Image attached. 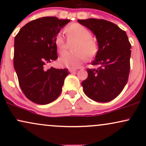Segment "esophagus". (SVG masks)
I'll use <instances>...</instances> for the list:
<instances>
[{
  "mask_svg": "<svg viewBox=\"0 0 146 146\" xmlns=\"http://www.w3.org/2000/svg\"><path fill=\"white\" fill-rule=\"evenodd\" d=\"M68 71L69 72H71V73H73V72H75L77 71L76 68H68Z\"/></svg>",
  "mask_w": 146,
  "mask_h": 146,
  "instance_id": "esophagus-1",
  "label": "esophagus"
}]
</instances>
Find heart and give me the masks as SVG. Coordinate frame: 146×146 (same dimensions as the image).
<instances>
[{
  "mask_svg": "<svg viewBox=\"0 0 146 146\" xmlns=\"http://www.w3.org/2000/svg\"><path fill=\"white\" fill-rule=\"evenodd\" d=\"M68 43L75 42L72 46L73 52L64 53L58 60L60 66L69 68H77L86 61L87 57L93 58L98 54V42L92 38V33L88 28L79 23H72L64 29ZM54 45L60 54L68 48V42L61 34L56 35Z\"/></svg>",
  "mask_w": 146,
  "mask_h": 146,
  "instance_id": "b5f03b06",
  "label": "heart"
}]
</instances>
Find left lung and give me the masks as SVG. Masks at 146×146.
I'll use <instances>...</instances> for the list:
<instances>
[{"label":"left lung","mask_w":146,"mask_h":146,"mask_svg":"<svg viewBox=\"0 0 146 146\" xmlns=\"http://www.w3.org/2000/svg\"><path fill=\"white\" fill-rule=\"evenodd\" d=\"M96 36L99 51L92 65L87 68L88 78L82 82L86 96L99 102L116 98L128 82L131 44L126 33L117 25L103 19L78 20Z\"/></svg>","instance_id":"obj_1"}]
</instances>
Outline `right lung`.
<instances>
[{"mask_svg": "<svg viewBox=\"0 0 146 146\" xmlns=\"http://www.w3.org/2000/svg\"><path fill=\"white\" fill-rule=\"evenodd\" d=\"M70 20L42 17L27 23L14 38V66L22 91L30 101L45 105L60 96L68 68L46 69L58 58L54 38Z\"/></svg>", "mask_w": 146, "mask_h": 146, "instance_id": "1", "label": "right lung"}]
</instances>
